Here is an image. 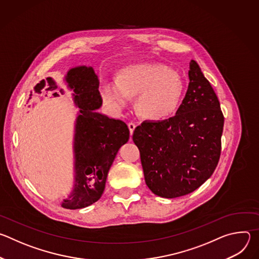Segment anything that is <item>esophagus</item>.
Segmentation results:
<instances>
[{
	"mask_svg": "<svg viewBox=\"0 0 259 259\" xmlns=\"http://www.w3.org/2000/svg\"><path fill=\"white\" fill-rule=\"evenodd\" d=\"M135 127H136V125H135L134 123H132V122L128 124V128H129V131H130V135L133 134V132H134V130H135Z\"/></svg>",
	"mask_w": 259,
	"mask_h": 259,
	"instance_id": "34e87169",
	"label": "esophagus"
}]
</instances>
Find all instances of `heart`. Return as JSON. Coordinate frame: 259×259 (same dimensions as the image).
Instances as JSON below:
<instances>
[{
  "instance_id": "1",
  "label": "heart",
  "mask_w": 259,
  "mask_h": 259,
  "mask_svg": "<svg viewBox=\"0 0 259 259\" xmlns=\"http://www.w3.org/2000/svg\"><path fill=\"white\" fill-rule=\"evenodd\" d=\"M183 82L178 73L161 63L129 66L119 75V81L101 85L103 102L116 113L137 97L136 110L149 121H161L173 115L183 95Z\"/></svg>"
}]
</instances>
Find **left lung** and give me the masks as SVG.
<instances>
[{
	"label": "left lung",
	"mask_w": 259,
	"mask_h": 259,
	"mask_svg": "<svg viewBox=\"0 0 259 259\" xmlns=\"http://www.w3.org/2000/svg\"><path fill=\"white\" fill-rule=\"evenodd\" d=\"M189 87L174 117L144 121L133 133L146 186L157 196L188 195L212 175L220 157L225 118L218 98L192 60Z\"/></svg>",
	"instance_id": "left-lung-1"
}]
</instances>
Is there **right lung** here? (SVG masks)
I'll list each match as a JSON object with an SVG mask.
<instances>
[{"mask_svg":"<svg viewBox=\"0 0 259 259\" xmlns=\"http://www.w3.org/2000/svg\"><path fill=\"white\" fill-rule=\"evenodd\" d=\"M63 81L72 91L73 104L79 112L73 128L72 190L60 205L75 210L100 199L109 168L120 147L129 140V129L125 122L97 112L102 98L92 66L71 67Z\"/></svg>","mask_w":259,"mask_h":259,"instance_id":"add662e5","label":"right lung"}]
</instances>
